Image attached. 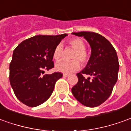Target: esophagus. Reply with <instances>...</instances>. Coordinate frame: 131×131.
Masks as SVG:
<instances>
[{
	"mask_svg": "<svg viewBox=\"0 0 131 131\" xmlns=\"http://www.w3.org/2000/svg\"><path fill=\"white\" fill-rule=\"evenodd\" d=\"M63 77H69V74H63Z\"/></svg>",
	"mask_w": 131,
	"mask_h": 131,
	"instance_id": "34e87169",
	"label": "esophagus"
}]
</instances>
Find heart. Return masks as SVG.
<instances>
[{"label": "heart", "instance_id": "1", "mask_svg": "<svg viewBox=\"0 0 131 131\" xmlns=\"http://www.w3.org/2000/svg\"><path fill=\"white\" fill-rule=\"evenodd\" d=\"M67 45L74 49V52L71 54V59L73 60L69 62L61 61L55 65V69L57 71L64 74H71L79 69L80 67L79 60L81 64H85L89 60V54L85 50V43L81 38H74L67 41ZM63 54V48L61 46H57L52 52L53 60L59 61L62 58Z\"/></svg>", "mask_w": 131, "mask_h": 131}]
</instances>
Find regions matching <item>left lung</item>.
<instances>
[{
    "label": "left lung",
    "mask_w": 131,
    "mask_h": 131,
    "mask_svg": "<svg viewBox=\"0 0 131 131\" xmlns=\"http://www.w3.org/2000/svg\"><path fill=\"white\" fill-rule=\"evenodd\" d=\"M72 34L83 36L88 41L91 54L85 68L77 74L78 83L71 92L83 105L97 107L109 98L118 79L119 64L116 52L110 41L97 33L81 31ZM84 74L91 77L86 79Z\"/></svg>",
    "instance_id": "left-lung-1"
}]
</instances>
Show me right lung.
I'll list each match as a JSON object with an SVG mask.
<instances>
[{"label": "right lung", "instance_id": "add662e5", "mask_svg": "<svg viewBox=\"0 0 131 131\" xmlns=\"http://www.w3.org/2000/svg\"><path fill=\"white\" fill-rule=\"evenodd\" d=\"M67 36H35L23 40L14 50L10 64V83L16 97L23 104L36 107L50 97L62 74H43L45 70L54 67L53 50Z\"/></svg>", "mask_w": 131, "mask_h": 131}]
</instances>
